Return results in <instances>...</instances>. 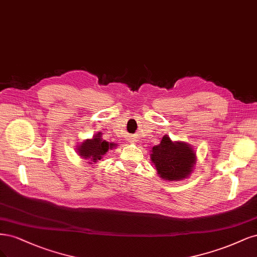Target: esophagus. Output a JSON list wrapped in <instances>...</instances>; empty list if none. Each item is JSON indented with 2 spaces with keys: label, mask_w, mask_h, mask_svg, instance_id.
Segmentation results:
<instances>
[{
  "label": "esophagus",
  "mask_w": 257,
  "mask_h": 257,
  "mask_svg": "<svg viewBox=\"0 0 257 257\" xmlns=\"http://www.w3.org/2000/svg\"><path fill=\"white\" fill-rule=\"evenodd\" d=\"M131 142H134V140H132V141H131Z\"/></svg>",
  "instance_id": "34e87169"
}]
</instances>
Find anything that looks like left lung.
Returning a JSON list of instances; mask_svg holds the SVG:
<instances>
[{
    "instance_id": "1",
    "label": "left lung",
    "mask_w": 257,
    "mask_h": 257,
    "mask_svg": "<svg viewBox=\"0 0 257 257\" xmlns=\"http://www.w3.org/2000/svg\"><path fill=\"white\" fill-rule=\"evenodd\" d=\"M151 153L152 163L163 180L179 181L189 178L196 164V153L192 145L183 141H172L167 135Z\"/></svg>"
}]
</instances>
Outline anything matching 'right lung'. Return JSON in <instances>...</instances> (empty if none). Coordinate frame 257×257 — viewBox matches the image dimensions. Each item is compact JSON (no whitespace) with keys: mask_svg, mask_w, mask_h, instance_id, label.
Instances as JSON below:
<instances>
[{"mask_svg":"<svg viewBox=\"0 0 257 257\" xmlns=\"http://www.w3.org/2000/svg\"><path fill=\"white\" fill-rule=\"evenodd\" d=\"M114 146V143H109L102 139L101 132H98L92 139H86L81 142L77 146V153L82 159L86 160V163L94 165L101 160L107 151L112 150Z\"/></svg>","mask_w":257,"mask_h":257,"instance_id":"1","label":"right lung"}]
</instances>
